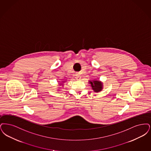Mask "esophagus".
Here are the masks:
<instances>
[{
	"instance_id": "esophagus-1",
	"label": "esophagus",
	"mask_w": 151,
	"mask_h": 151,
	"mask_svg": "<svg viewBox=\"0 0 151 151\" xmlns=\"http://www.w3.org/2000/svg\"><path fill=\"white\" fill-rule=\"evenodd\" d=\"M76 78H77V79H81V76H80V74H77L76 75Z\"/></svg>"
}]
</instances>
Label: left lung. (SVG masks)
<instances>
[{"label":"left lung","instance_id":"left-lung-1","mask_svg":"<svg viewBox=\"0 0 151 151\" xmlns=\"http://www.w3.org/2000/svg\"><path fill=\"white\" fill-rule=\"evenodd\" d=\"M93 90L95 92H99L102 89V83L99 81H93V82H90Z\"/></svg>","mask_w":151,"mask_h":151}]
</instances>
